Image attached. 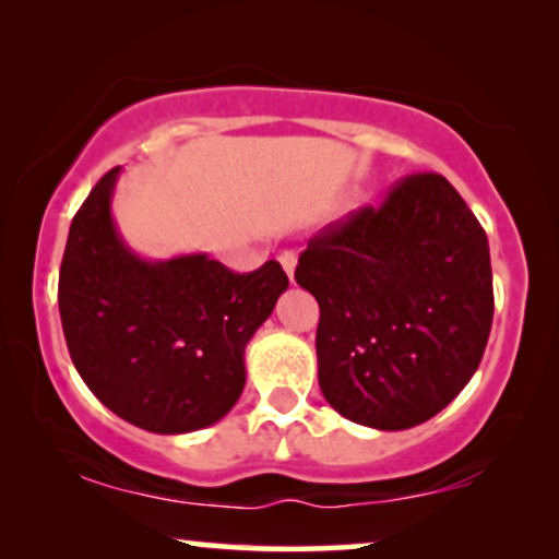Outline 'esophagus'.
Returning a JSON list of instances; mask_svg holds the SVG:
<instances>
[{
  "label": "esophagus",
  "instance_id": "1",
  "mask_svg": "<svg viewBox=\"0 0 559 559\" xmlns=\"http://www.w3.org/2000/svg\"><path fill=\"white\" fill-rule=\"evenodd\" d=\"M280 264L285 266L287 277L293 280V274H295V264H297V254H295V251H282V254H280Z\"/></svg>",
  "mask_w": 559,
  "mask_h": 559
}]
</instances>
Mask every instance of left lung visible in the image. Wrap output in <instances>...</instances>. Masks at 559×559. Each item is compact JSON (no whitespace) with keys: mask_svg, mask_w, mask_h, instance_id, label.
<instances>
[{"mask_svg":"<svg viewBox=\"0 0 559 559\" xmlns=\"http://www.w3.org/2000/svg\"><path fill=\"white\" fill-rule=\"evenodd\" d=\"M320 305L318 381L350 423L407 430L461 394L484 358L493 277L484 226L438 173L325 226L297 259Z\"/></svg>","mask_w":559,"mask_h":559,"instance_id":"1","label":"left lung"}]
</instances>
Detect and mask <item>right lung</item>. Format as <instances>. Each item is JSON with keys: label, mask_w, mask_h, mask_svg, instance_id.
I'll use <instances>...</instances> for the list:
<instances>
[{"label": "right lung", "mask_w": 559, "mask_h": 559, "mask_svg": "<svg viewBox=\"0 0 559 559\" xmlns=\"http://www.w3.org/2000/svg\"><path fill=\"white\" fill-rule=\"evenodd\" d=\"M119 170L96 182L68 231L58 282L68 350L114 415L159 435L201 430L241 396L243 348L289 280L274 259L236 274L205 254L136 257L111 218Z\"/></svg>", "instance_id": "right-lung-1"}]
</instances>
